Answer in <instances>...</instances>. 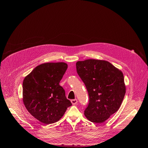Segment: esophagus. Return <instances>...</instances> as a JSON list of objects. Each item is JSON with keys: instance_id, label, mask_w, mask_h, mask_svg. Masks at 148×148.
<instances>
[{"instance_id": "34e87169", "label": "esophagus", "mask_w": 148, "mask_h": 148, "mask_svg": "<svg viewBox=\"0 0 148 148\" xmlns=\"http://www.w3.org/2000/svg\"><path fill=\"white\" fill-rule=\"evenodd\" d=\"M71 103H72L73 105H75V104L77 103L78 101H77V99H71Z\"/></svg>"}]
</instances>
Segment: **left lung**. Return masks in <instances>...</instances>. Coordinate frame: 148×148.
I'll return each instance as SVG.
<instances>
[{"mask_svg":"<svg viewBox=\"0 0 148 148\" xmlns=\"http://www.w3.org/2000/svg\"><path fill=\"white\" fill-rule=\"evenodd\" d=\"M76 69L89 95L84 115L91 122H105L119 110L123 99L122 72L107 61L95 59L77 61Z\"/></svg>","mask_w":148,"mask_h":148,"instance_id":"1","label":"left lung"}]
</instances>
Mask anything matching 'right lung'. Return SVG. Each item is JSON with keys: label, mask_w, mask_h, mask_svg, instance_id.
<instances>
[{"label": "right lung", "mask_w": 148, "mask_h": 148, "mask_svg": "<svg viewBox=\"0 0 148 148\" xmlns=\"http://www.w3.org/2000/svg\"><path fill=\"white\" fill-rule=\"evenodd\" d=\"M68 67L65 62H46L37 66L24 79L23 101L27 110L45 124L57 122L72 103L59 85Z\"/></svg>", "instance_id": "add662e5"}]
</instances>
